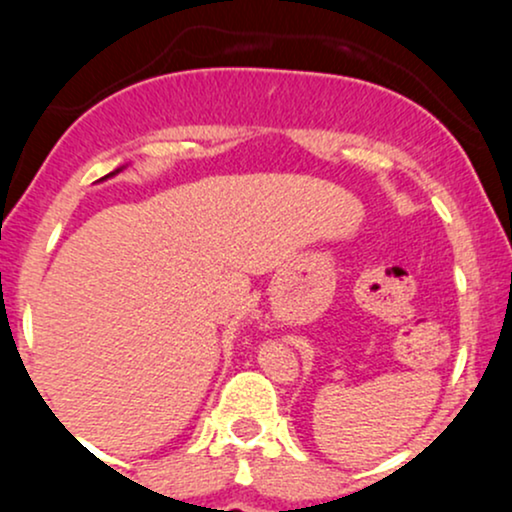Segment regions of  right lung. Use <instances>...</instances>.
Returning <instances> with one entry per match:
<instances>
[{"label":"right lung","mask_w":512,"mask_h":512,"mask_svg":"<svg viewBox=\"0 0 512 512\" xmlns=\"http://www.w3.org/2000/svg\"><path fill=\"white\" fill-rule=\"evenodd\" d=\"M110 175H115V173H110Z\"/></svg>","instance_id":"add662e5"}]
</instances>
